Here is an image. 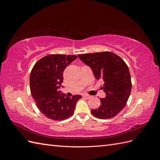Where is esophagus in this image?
Listing matches in <instances>:
<instances>
[{
    "mask_svg": "<svg viewBox=\"0 0 160 160\" xmlns=\"http://www.w3.org/2000/svg\"><path fill=\"white\" fill-rule=\"evenodd\" d=\"M91 95H88V94H85V95H83V98H86V99H89L90 98H91Z\"/></svg>",
    "mask_w": 160,
    "mask_h": 160,
    "instance_id": "1",
    "label": "esophagus"
}]
</instances>
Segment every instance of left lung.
<instances>
[{
  "label": "left lung",
  "mask_w": 160,
  "mask_h": 160,
  "mask_svg": "<svg viewBox=\"0 0 160 160\" xmlns=\"http://www.w3.org/2000/svg\"><path fill=\"white\" fill-rule=\"evenodd\" d=\"M84 63L91 67L97 80L101 79L106 96L101 105L91 112L99 119H110L118 115L126 105L132 90V81L128 65L112 52L105 51L78 55Z\"/></svg>",
  "instance_id": "1"
}]
</instances>
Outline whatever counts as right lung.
<instances>
[{"instance_id": "add662e5", "label": "right lung", "mask_w": 160, "mask_h": 160, "mask_svg": "<svg viewBox=\"0 0 160 160\" xmlns=\"http://www.w3.org/2000/svg\"><path fill=\"white\" fill-rule=\"evenodd\" d=\"M76 55H49L38 60L30 75V89L37 106L43 115L52 120L61 121L72 115L80 95L71 98L59 89L63 81V71Z\"/></svg>"}]
</instances>
